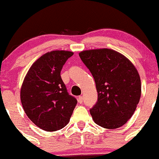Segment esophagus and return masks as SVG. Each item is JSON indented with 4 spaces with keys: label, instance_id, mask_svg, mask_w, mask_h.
Wrapping results in <instances>:
<instances>
[{
    "label": "esophagus",
    "instance_id": "obj_1",
    "mask_svg": "<svg viewBox=\"0 0 159 159\" xmlns=\"http://www.w3.org/2000/svg\"><path fill=\"white\" fill-rule=\"evenodd\" d=\"M77 99H78V102H79L80 104L83 103V96H79Z\"/></svg>",
    "mask_w": 159,
    "mask_h": 159
}]
</instances>
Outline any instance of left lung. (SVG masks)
I'll use <instances>...</instances> for the list:
<instances>
[{
    "label": "left lung",
    "mask_w": 159,
    "mask_h": 159,
    "mask_svg": "<svg viewBox=\"0 0 159 159\" xmlns=\"http://www.w3.org/2000/svg\"><path fill=\"white\" fill-rule=\"evenodd\" d=\"M79 55L96 83L98 100L89 110L95 123L105 129L122 126L141 97L140 76L135 66L111 49L84 50Z\"/></svg>",
    "instance_id": "8db88e82"
}]
</instances>
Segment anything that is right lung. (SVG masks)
<instances>
[{
	"label": "right lung",
	"instance_id": "1",
	"mask_svg": "<svg viewBox=\"0 0 159 159\" xmlns=\"http://www.w3.org/2000/svg\"><path fill=\"white\" fill-rule=\"evenodd\" d=\"M73 52L53 50L40 57L29 69L20 89V100L29 119L43 130L66 126L77 103L68 93L60 72Z\"/></svg>",
	"mask_w": 159,
	"mask_h": 159
}]
</instances>
